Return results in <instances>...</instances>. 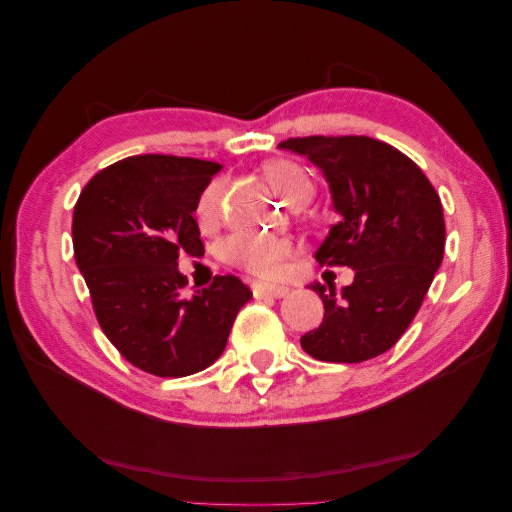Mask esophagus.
<instances>
[{"instance_id":"obj_1","label":"esophagus","mask_w":512,"mask_h":512,"mask_svg":"<svg viewBox=\"0 0 512 512\" xmlns=\"http://www.w3.org/2000/svg\"><path fill=\"white\" fill-rule=\"evenodd\" d=\"M252 290H254L256 299H265V297L284 299L286 294L290 292V288H286V286H267V284H254Z\"/></svg>"}]
</instances>
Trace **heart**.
<instances>
[{
  "label": "heart",
  "instance_id": "b5f03b06",
  "mask_svg": "<svg viewBox=\"0 0 512 512\" xmlns=\"http://www.w3.org/2000/svg\"><path fill=\"white\" fill-rule=\"evenodd\" d=\"M265 177L271 188L280 194L290 207H301L314 196V181L307 170L297 162L273 160L265 166ZM224 196V183L211 181L205 192L198 198L196 215L203 226H213L220 220V205ZM294 252L290 239H271L258 235H232L222 243V258L232 267H239L262 280H275L280 277L286 260Z\"/></svg>",
  "mask_w": 512,
  "mask_h": 512
}]
</instances>
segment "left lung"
I'll list each match as a JSON object with an SVG mask.
<instances>
[{
    "mask_svg": "<svg viewBox=\"0 0 512 512\" xmlns=\"http://www.w3.org/2000/svg\"><path fill=\"white\" fill-rule=\"evenodd\" d=\"M322 170L339 222L316 252L320 265L354 269L342 288L312 284L324 303L301 337L318 361L361 363L386 352L421 309L444 256L438 192L408 156L369 136H305L280 143Z\"/></svg>",
    "mask_w": 512,
    "mask_h": 512,
    "instance_id": "1",
    "label": "left lung"
}]
</instances>
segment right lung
Segmentation results:
<instances>
[{
    "label": "right lung",
    "instance_id": "add662e5",
    "mask_svg": "<svg viewBox=\"0 0 512 512\" xmlns=\"http://www.w3.org/2000/svg\"><path fill=\"white\" fill-rule=\"evenodd\" d=\"M222 166L177 156H132L100 170L74 205L72 243L104 335L126 361L183 378L220 359L252 292L235 275L183 294L179 254L205 252L198 198Z\"/></svg>",
    "mask_w": 512,
    "mask_h": 512
}]
</instances>
